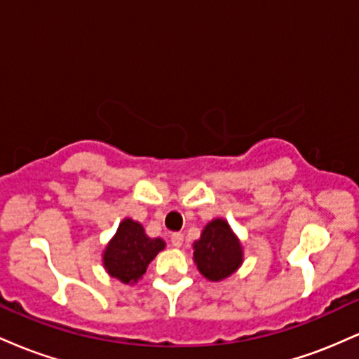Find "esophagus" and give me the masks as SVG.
<instances>
[{
	"label": "esophagus",
	"instance_id": "34e87169",
	"mask_svg": "<svg viewBox=\"0 0 359 359\" xmlns=\"http://www.w3.org/2000/svg\"><path fill=\"white\" fill-rule=\"evenodd\" d=\"M170 241H172V245L175 246V248H180V246H182V243H184V234L182 233H174L170 236Z\"/></svg>",
	"mask_w": 359,
	"mask_h": 359
}]
</instances>
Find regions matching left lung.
Segmentation results:
<instances>
[{"label":"left lung","instance_id":"8db88e82","mask_svg":"<svg viewBox=\"0 0 359 359\" xmlns=\"http://www.w3.org/2000/svg\"><path fill=\"white\" fill-rule=\"evenodd\" d=\"M194 263L209 282H221L243 265L245 251L236 233L222 217L209 221L199 240L194 241Z\"/></svg>","mask_w":359,"mask_h":359}]
</instances>
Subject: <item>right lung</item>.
Returning a JSON list of instances; mask_svg holds the SVG:
<instances>
[{"mask_svg": "<svg viewBox=\"0 0 359 359\" xmlns=\"http://www.w3.org/2000/svg\"><path fill=\"white\" fill-rule=\"evenodd\" d=\"M162 250H165L162 238H150L138 221L125 217L102 251V266L109 277L133 285Z\"/></svg>", "mask_w": 359, "mask_h": 359, "instance_id": "obj_1", "label": "right lung"}]
</instances>
